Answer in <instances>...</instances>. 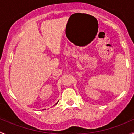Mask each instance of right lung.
<instances>
[{"mask_svg": "<svg viewBox=\"0 0 134 134\" xmlns=\"http://www.w3.org/2000/svg\"><path fill=\"white\" fill-rule=\"evenodd\" d=\"M58 102H59V101H58ZM58 102H57V103H58ZM57 103H56V104H57Z\"/></svg>", "mask_w": 134, "mask_h": 134, "instance_id": "add662e5", "label": "right lung"}]
</instances>
